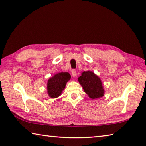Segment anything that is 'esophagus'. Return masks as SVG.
I'll return each instance as SVG.
<instances>
[{
    "label": "esophagus",
    "instance_id": "1",
    "mask_svg": "<svg viewBox=\"0 0 146 146\" xmlns=\"http://www.w3.org/2000/svg\"><path fill=\"white\" fill-rule=\"evenodd\" d=\"M71 74H72V76L73 77H75L76 76V71L75 70H71Z\"/></svg>",
    "mask_w": 146,
    "mask_h": 146
}]
</instances>
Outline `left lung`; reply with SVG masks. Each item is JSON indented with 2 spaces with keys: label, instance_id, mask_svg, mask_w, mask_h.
Listing matches in <instances>:
<instances>
[{
  "label": "left lung",
  "instance_id": "1",
  "mask_svg": "<svg viewBox=\"0 0 146 146\" xmlns=\"http://www.w3.org/2000/svg\"><path fill=\"white\" fill-rule=\"evenodd\" d=\"M78 80L83 90L90 98H98L104 95L105 90L102 80L93 71H83Z\"/></svg>",
  "mask_w": 146,
  "mask_h": 146
}]
</instances>
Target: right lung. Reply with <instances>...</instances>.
I'll list each match as a JSON object with an SVG mask.
<instances>
[{"label":"right lung","mask_w":146,"mask_h":146,"mask_svg":"<svg viewBox=\"0 0 146 146\" xmlns=\"http://www.w3.org/2000/svg\"><path fill=\"white\" fill-rule=\"evenodd\" d=\"M70 78V74L68 72L58 73L51 77L47 83V92L49 97L52 98L60 97Z\"/></svg>","instance_id":"add662e5"}]
</instances>
